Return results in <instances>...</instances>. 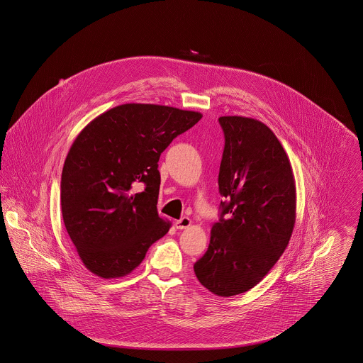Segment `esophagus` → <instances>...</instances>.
<instances>
[{
	"label": "esophagus",
	"instance_id": "esophagus-1",
	"mask_svg": "<svg viewBox=\"0 0 363 363\" xmlns=\"http://www.w3.org/2000/svg\"><path fill=\"white\" fill-rule=\"evenodd\" d=\"M190 225H191V220H190L189 218H186V216H184V218H181L179 220H177V222H175V227H177L178 230L188 228Z\"/></svg>",
	"mask_w": 363,
	"mask_h": 363
}]
</instances>
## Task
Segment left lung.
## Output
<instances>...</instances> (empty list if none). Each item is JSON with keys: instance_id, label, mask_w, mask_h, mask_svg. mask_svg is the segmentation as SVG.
Returning a JSON list of instances; mask_svg holds the SVG:
<instances>
[{"instance_id": "1", "label": "left lung", "mask_w": 363, "mask_h": 363, "mask_svg": "<svg viewBox=\"0 0 363 363\" xmlns=\"http://www.w3.org/2000/svg\"><path fill=\"white\" fill-rule=\"evenodd\" d=\"M225 151L219 170L222 213L206 255L194 264L199 281L218 296L259 284L286 250L296 212L290 159L262 122L220 117Z\"/></svg>"}]
</instances>
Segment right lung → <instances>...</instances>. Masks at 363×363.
Returning <instances> with one entry per match:
<instances>
[{"label":"right lung","mask_w":363,"mask_h":363,"mask_svg":"<svg viewBox=\"0 0 363 363\" xmlns=\"http://www.w3.org/2000/svg\"><path fill=\"white\" fill-rule=\"evenodd\" d=\"M160 104L116 106L74 138L61 175V211L77 255L102 279L129 275L172 223L157 215L160 154L201 120ZM141 183L143 192L133 193Z\"/></svg>","instance_id":"obj_1"}]
</instances>
